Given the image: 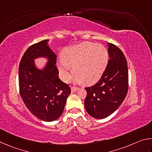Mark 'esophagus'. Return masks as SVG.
I'll list each match as a JSON object with an SVG mask.
<instances>
[{"mask_svg": "<svg viewBox=\"0 0 152 152\" xmlns=\"http://www.w3.org/2000/svg\"><path fill=\"white\" fill-rule=\"evenodd\" d=\"M78 88L77 87H71V92H73V93H75V92H76V91H78Z\"/></svg>", "mask_w": 152, "mask_h": 152, "instance_id": "34e87169", "label": "esophagus"}]
</instances>
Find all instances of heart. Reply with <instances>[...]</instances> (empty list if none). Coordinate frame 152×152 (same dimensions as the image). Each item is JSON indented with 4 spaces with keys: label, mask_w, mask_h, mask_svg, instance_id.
<instances>
[{
    "label": "heart",
    "mask_w": 152,
    "mask_h": 152,
    "mask_svg": "<svg viewBox=\"0 0 152 152\" xmlns=\"http://www.w3.org/2000/svg\"><path fill=\"white\" fill-rule=\"evenodd\" d=\"M62 61L58 63V70L64 81L70 80L75 73L85 85H93L102 77L107 67L109 54L102 45L91 42L65 47L61 53Z\"/></svg>",
    "instance_id": "obj_1"
}]
</instances>
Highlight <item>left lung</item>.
Wrapping results in <instances>:
<instances>
[{
	"instance_id": "left-lung-1",
	"label": "left lung",
	"mask_w": 152,
	"mask_h": 152,
	"mask_svg": "<svg viewBox=\"0 0 152 152\" xmlns=\"http://www.w3.org/2000/svg\"><path fill=\"white\" fill-rule=\"evenodd\" d=\"M110 59L102 77L96 84L85 88V107L95 119L112 114L124 102L128 90V69L126 57L115 45L107 42Z\"/></svg>"
}]
</instances>
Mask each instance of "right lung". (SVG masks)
I'll use <instances>...</instances> for the list:
<instances>
[{
  "label": "right lung",
  "instance_id": "right-lung-1",
  "mask_svg": "<svg viewBox=\"0 0 152 152\" xmlns=\"http://www.w3.org/2000/svg\"><path fill=\"white\" fill-rule=\"evenodd\" d=\"M44 40L31 45L24 53L18 68L20 95L31 113L44 121H53L62 115L66 99L71 94L67 84L58 78L57 56ZM45 58L42 68L34 60Z\"/></svg>",
  "mask_w": 152,
  "mask_h": 152
}]
</instances>
